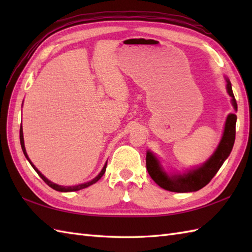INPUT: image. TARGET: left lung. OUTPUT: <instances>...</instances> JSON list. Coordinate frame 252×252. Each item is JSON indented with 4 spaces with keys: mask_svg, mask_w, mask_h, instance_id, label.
I'll return each mask as SVG.
<instances>
[{
    "mask_svg": "<svg viewBox=\"0 0 252 252\" xmlns=\"http://www.w3.org/2000/svg\"><path fill=\"white\" fill-rule=\"evenodd\" d=\"M225 80L226 91L228 95L231 96V101L235 111H237V103L234 97L232 84L229 82L228 78L225 77ZM236 120L237 117L235 114H229L227 116L221 141L215 153L212 154V156L200 167L192 168L185 171V172H165L156 155L148 151L146 153V168L151 178L161 189L170 191L189 192L201 189L212 180L231 154L235 142V134H236V130H235L236 129Z\"/></svg>",
    "mask_w": 252,
    "mask_h": 252,
    "instance_id": "1",
    "label": "left lung"
}]
</instances>
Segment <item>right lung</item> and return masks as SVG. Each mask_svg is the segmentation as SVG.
Instances as JSON below:
<instances>
[{"label":"right lung","instance_id":"obj_1","mask_svg":"<svg viewBox=\"0 0 252 252\" xmlns=\"http://www.w3.org/2000/svg\"><path fill=\"white\" fill-rule=\"evenodd\" d=\"M19 137H20V145H21V149H23V152H24V155H25V157L27 158V160H28V161L30 162V164L32 165V168H33L34 170H35V172L40 175V178L43 180L45 183L49 185L50 187H52L53 189H55V190H58V191H65V192H67V191H76V190H80V189H85V187H89V186H91V185H93L94 183H96V182H97L101 176L104 175V173H105V171H106V167H107V161H106V163L104 164V167H103V169H101V171L100 172L95 176V178L93 179V180H91V181H89V182H87V183H82V184H78V185H74V186H63V185H58V184H56V183H53L52 181H50L49 179H46L45 176L42 174L39 170H37L36 168H35V165L31 162V160L29 159V157H28V155H27V152H26V148H25V142H24V132H23V126H20V131H19Z\"/></svg>","mask_w":252,"mask_h":252}]
</instances>
